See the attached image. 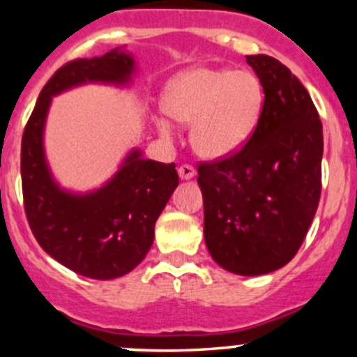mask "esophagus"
Instances as JSON below:
<instances>
[{"mask_svg": "<svg viewBox=\"0 0 357 357\" xmlns=\"http://www.w3.org/2000/svg\"><path fill=\"white\" fill-rule=\"evenodd\" d=\"M178 174L181 179H192L193 176H195V167L190 164H183V165H179Z\"/></svg>", "mask_w": 357, "mask_h": 357, "instance_id": "1", "label": "esophagus"}]
</instances>
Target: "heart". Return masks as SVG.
Segmentation results:
<instances>
[{
	"instance_id": "obj_1",
	"label": "heart",
	"mask_w": 357,
	"mask_h": 357,
	"mask_svg": "<svg viewBox=\"0 0 357 357\" xmlns=\"http://www.w3.org/2000/svg\"><path fill=\"white\" fill-rule=\"evenodd\" d=\"M264 107V88L254 72L195 67L171 82L165 110L174 121L192 122V145L205 158H225L242 149ZM162 136L172 126L157 119Z\"/></svg>"
}]
</instances>
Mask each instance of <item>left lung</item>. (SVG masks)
I'll return each instance as SVG.
<instances>
[{
  "label": "left lung",
  "instance_id": "obj_1",
  "mask_svg": "<svg viewBox=\"0 0 357 357\" xmlns=\"http://www.w3.org/2000/svg\"><path fill=\"white\" fill-rule=\"evenodd\" d=\"M264 107L248 142L199 165L204 236L226 271L257 276L294 259L321 195L323 126L307 89L280 60L248 55Z\"/></svg>",
  "mask_w": 357,
  "mask_h": 357
}]
</instances>
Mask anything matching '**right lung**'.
<instances>
[{
	"instance_id": "right-lung-1",
	"label": "right lung",
	"mask_w": 357,
	"mask_h": 357,
	"mask_svg": "<svg viewBox=\"0 0 357 357\" xmlns=\"http://www.w3.org/2000/svg\"><path fill=\"white\" fill-rule=\"evenodd\" d=\"M135 60L122 50L60 67L39 93L22 136L20 174L32 235L46 254L77 275L114 280L149 254L155 222L178 186L176 164L149 160L132 150L107 185L77 195L60 188L43 146L52 96L84 82L128 84Z\"/></svg>"
}]
</instances>
